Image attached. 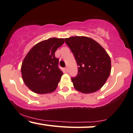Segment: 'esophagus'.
Segmentation results:
<instances>
[{"mask_svg": "<svg viewBox=\"0 0 133 133\" xmlns=\"http://www.w3.org/2000/svg\"><path fill=\"white\" fill-rule=\"evenodd\" d=\"M65 71H68V67H65Z\"/></svg>", "mask_w": 133, "mask_h": 133, "instance_id": "esophagus-1", "label": "esophagus"}]
</instances>
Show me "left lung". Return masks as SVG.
I'll list each match as a JSON object with an SVG mask.
<instances>
[{
	"mask_svg": "<svg viewBox=\"0 0 133 133\" xmlns=\"http://www.w3.org/2000/svg\"><path fill=\"white\" fill-rule=\"evenodd\" d=\"M78 65V74L71 78L78 91L91 93L99 90L111 72V59L98 42L87 37L65 38Z\"/></svg>",
	"mask_w": 133,
	"mask_h": 133,
	"instance_id": "obj_1",
	"label": "left lung"
}]
</instances>
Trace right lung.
<instances>
[{
  "label": "right lung",
  "mask_w": 133,
  "mask_h": 133,
  "mask_svg": "<svg viewBox=\"0 0 133 133\" xmlns=\"http://www.w3.org/2000/svg\"><path fill=\"white\" fill-rule=\"evenodd\" d=\"M64 42V38L43 40L33 46L26 55L22 65V75L32 91L45 94L56 90L63 73L58 68L59 59L55 53Z\"/></svg>",
  "instance_id": "obj_1"
}]
</instances>
